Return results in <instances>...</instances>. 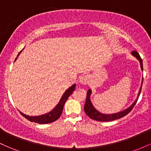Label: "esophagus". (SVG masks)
<instances>
[{
	"label": "esophagus",
	"instance_id": "1",
	"mask_svg": "<svg viewBox=\"0 0 151 151\" xmlns=\"http://www.w3.org/2000/svg\"><path fill=\"white\" fill-rule=\"evenodd\" d=\"M90 81V77L89 75L85 74V75H83L79 78V84L81 85H86V84H89Z\"/></svg>",
	"mask_w": 151,
	"mask_h": 151
}]
</instances>
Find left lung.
<instances>
[{
  "instance_id": "obj_1",
  "label": "left lung",
  "mask_w": 151,
  "mask_h": 151,
  "mask_svg": "<svg viewBox=\"0 0 151 151\" xmlns=\"http://www.w3.org/2000/svg\"><path fill=\"white\" fill-rule=\"evenodd\" d=\"M131 54L133 57H135L137 60H138L140 62V66H141V70L143 71V61H142V59L140 57L139 54H138L137 52L136 51H133L131 52ZM143 79H142V81H141V88H140L139 91H138V95H137V97L136 99L133 102L132 104L130 105V106L126 108L124 110L121 111L117 112V113H114V114H103L101 112H100L99 111H98L97 109L95 108L93 106L92 102H91V89H89L88 90L87 93H86V103L85 105H84V111L86 115L88 116L89 118L93 119L95 121H114L116 120V119H121V118L125 116L126 115H127L132 110V109L133 108L135 105H136L137 100H138V96H140V93H141V88H142V84H143Z\"/></svg>"
}]
</instances>
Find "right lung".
I'll list each match as a JSON object with an SVG mask.
<instances>
[{
  "mask_svg": "<svg viewBox=\"0 0 151 151\" xmlns=\"http://www.w3.org/2000/svg\"><path fill=\"white\" fill-rule=\"evenodd\" d=\"M23 50L24 48L19 52L16 59L15 60V62L16 61L17 58H18L20 54L22 52V51ZM75 87L76 84H74L66 90L65 93H64L63 95L62 96V97L60 99V101L58 102V104L55 106V108L52 109V110L48 112V113L42 114V115L40 116H32L26 115V114L22 113L20 111H20V113L22 114V116H23L25 119H27V120H29L30 121H32V122L37 123V124H50V123L54 122V121L58 120L59 118L60 117V116H61V114L62 113V111H63L64 105H65L66 101H67V99L69 98V96L72 94V92L75 90Z\"/></svg>",
  "mask_w": 151,
  "mask_h": 151,
  "instance_id": "add662e5",
  "label": "right lung"
}]
</instances>
